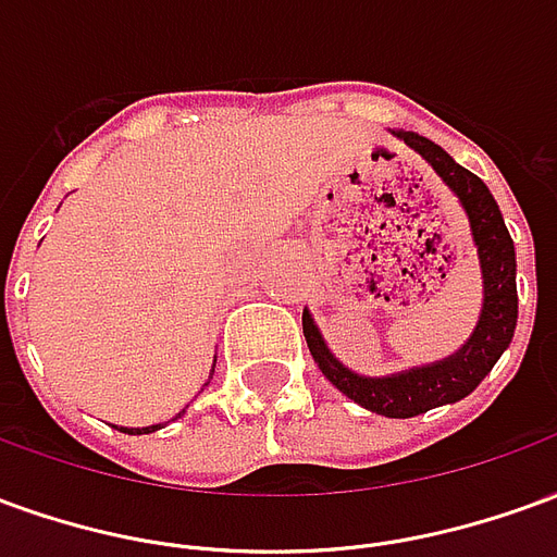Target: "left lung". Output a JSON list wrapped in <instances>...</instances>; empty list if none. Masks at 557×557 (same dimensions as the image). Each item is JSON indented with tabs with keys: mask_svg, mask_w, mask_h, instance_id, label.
I'll return each mask as SVG.
<instances>
[{
	"mask_svg": "<svg viewBox=\"0 0 557 557\" xmlns=\"http://www.w3.org/2000/svg\"><path fill=\"white\" fill-rule=\"evenodd\" d=\"M399 143L414 148L430 163L435 175L447 184V190L462 206L471 226V242L478 247L480 280H483V304L474 331L468 339L442 361L420 363L391 375H361L349 370L334 351L327 349L322 331L313 322V313L304 310V337L313 361L325 373L331 385L343 391L373 414L385 418H414L423 411L438 409L447 403L466 399L474 387L490 375L502 358L516 331L519 298H516V250L513 238L504 226L502 208L474 172L459 166L442 146L411 131H391Z\"/></svg>",
	"mask_w": 557,
	"mask_h": 557,
	"instance_id": "1",
	"label": "left lung"
}]
</instances>
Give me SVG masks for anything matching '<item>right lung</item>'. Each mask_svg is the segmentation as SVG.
Listing matches in <instances>:
<instances>
[{"instance_id":"obj_1","label":"right lung","mask_w":557,"mask_h":557,"mask_svg":"<svg viewBox=\"0 0 557 557\" xmlns=\"http://www.w3.org/2000/svg\"><path fill=\"white\" fill-rule=\"evenodd\" d=\"M214 361H218V358H214ZM211 375H214V367H211ZM211 375H208V382H211ZM184 414V409L178 411V414H175V418L172 420H178ZM163 426H166V423H151V426H115V430H122V432H127V435H148V432H154V430H163Z\"/></svg>"}]
</instances>
